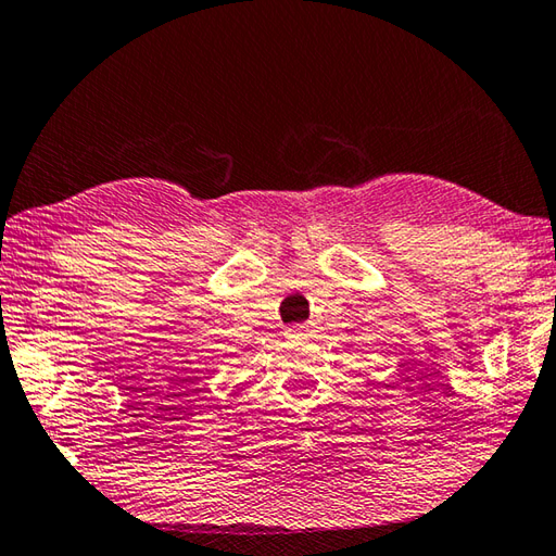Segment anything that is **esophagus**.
Instances as JSON below:
<instances>
[{
	"mask_svg": "<svg viewBox=\"0 0 556 556\" xmlns=\"http://www.w3.org/2000/svg\"><path fill=\"white\" fill-rule=\"evenodd\" d=\"M287 336L289 338H306L308 336V328L306 326H294V328L287 330Z\"/></svg>",
	"mask_w": 556,
	"mask_h": 556,
	"instance_id": "obj_1",
	"label": "esophagus"
}]
</instances>
